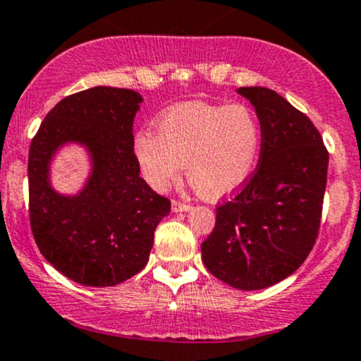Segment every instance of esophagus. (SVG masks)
I'll use <instances>...</instances> for the list:
<instances>
[{
  "mask_svg": "<svg viewBox=\"0 0 361 361\" xmlns=\"http://www.w3.org/2000/svg\"><path fill=\"white\" fill-rule=\"evenodd\" d=\"M171 208H173V212H188L190 210V205L186 202H180V200H173Z\"/></svg>",
  "mask_w": 361,
  "mask_h": 361,
  "instance_id": "1",
  "label": "esophagus"
}]
</instances>
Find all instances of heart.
I'll return each instance as SVG.
<instances>
[{
  "mask_svg": "<svg viewBox=\"0 0 361 361\" xmlns=\"http://www.w3.org/2000/svg\"><path fill=\"white\" fill-rule=\"evenodd\" d=\"M158 133L134 137L133 153L141 175L164 190L181 169L200 197L216 200L244 186L257 168L262 129L249 107L180 104L159 117Z\"/></svg>",
  "mask_w": 361,
  "mask_h": 361,
  "instance_id": "1",
  "label": "heart"
}]
</instances>
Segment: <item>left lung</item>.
<instances>
[{"mask_svg": "<svg viewBox=\"0 0 361 361\" xmlns=\"http://www.w3.org/2000/svg\"><path fill=\"white\" fill-rule=\"evenodd\" d=\"M262 129L254 175L216 207L202 244L205 267L242 290L264 289L298 271L319 233L328 149L311 119L266 87H240Z\"/></svg>", "mask_w": 361, "mask_h": 361, "instance_id": "1", "label": "left lung"}]
</instances>
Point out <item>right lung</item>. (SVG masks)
Instances as JSON below:
<instances>
[{"label": "right lung", "instance_id": "right-lung-1", "mask_svg": "<svg viewBox=\"0 0 361 361\" xmlns=\"http://www.w3.org/2000/svg\"><path fill=\"white\" fill-rule=\"evenodd\" d=\"M142 97L94 87L67 95L45 116L28 154L30 227L42 255L68 279L107 288L136 276L149 259L154 230L171 210L139 176L133 123ZM65 142L93 156V175L75 197L48 183V163Z\"/></svg>", "mask_w": 361, "mask_h": 361}]
</instances>
